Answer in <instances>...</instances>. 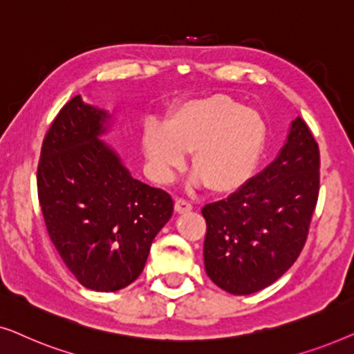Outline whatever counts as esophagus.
<instances>
[{
  "instance_id": "1",
  "label": "esophagus",
  "mask_w": 354,
  "mask_h": 354,
  "mask_svg": "<svg viewBox=\"0 0 354 354\" xmlns=\"http://www.w3.org/2000/svg\"><path fill=\"white\" fill-rule=\"evenodd\" d=\"M192 209H193L192 203H188L187 200H182V198H177L176 200V211L177 212H188Z\"/></svg>"
}]
</instances>
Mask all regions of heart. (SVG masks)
<instances>
[{
  "label": "heart",
  "mask_w": 354,
  "mask_h": 354,
  "mask_svg": "<svg viewBox=\"0 0 354 354\" xmlns=\"http://www.w3.org/2000/svg\"><path fill=\"white\" fill-rule=\"evenodd\" d=\"M268 125L258 111L224 95L190 100L171 111L166 122H148L142 145L159 180H169L192 153L195 182L217 195L248 183L263 159Z\"/></svg>",
  "instance_id": "b5f03b06"
}]
</instances>
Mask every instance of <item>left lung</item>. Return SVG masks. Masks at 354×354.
I'll list each match as a JSON object with an SVG mask.
<instances>
[{
  "label": "left lung",
  "mask_w": 354,
  "mask_h": 354,
  "mask_svg": "<svg viewBox=\"0 0 354 354\" xmlns=\"http://www.w3.org/2000/svg\"><path fill=\"white\" fill-rule=\"evenodd\" d=\"M319 195V147L301 118L277 158L227 200L209 203L205 269L232 295L259 292L301 253Z\"/></svg>",
  "instance_id": "left-lung-1"
}]
</instances>
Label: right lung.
<instances>
[{"instance_id":"obj_1","label":"right lung","mask_w":354,"mask_h":354,"mask_svg":"<svg viewBox=\"0 0 354 354\" xmlns=\"http://www.w3.org/2000/svg\"><path fill=\"white\" fill-rule=\"evenodd\" d=\"M108 111L77 95L53 120L38 164V200L53 245L85 288L118 292L142 274L174 201L137 180L114 148Z\"/></svg>"}]
</instances>
